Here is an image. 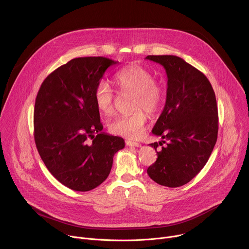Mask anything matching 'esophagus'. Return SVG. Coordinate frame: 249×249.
Listing matches in <instances>:
<instances>
[{"instance_id": "1", "label": "esophagus", "mask_w": 249, "mask_h": 249, "mask_svg": "<svg viewBox=\"0 0 249 249\" xmlns=\"http://www.w3.org/2000/svg\"><path fill=\"white\" fill-rule=\"evenodd\" d=\"M125 144L128 147H141L142 146L140 143H138V142H133V141H130V140H127L125 142Z\"/></svg>"}]
</instances>
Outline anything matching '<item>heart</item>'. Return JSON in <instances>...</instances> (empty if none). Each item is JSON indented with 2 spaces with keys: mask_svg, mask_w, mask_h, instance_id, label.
<instances>
[{
  "mask_svg": "<svg viewBox=\"0 0 249 249\" xmlns=\"http://www.w3.org/2000/svg\"><path fill=\"white\" fill-rule=\"evenodd\" d=\"M114 82L120 92L133 93L131 108L136 110L111 121L109 131L117 136L138 139L143 134L147 122V114L142 109L150 114L157 112L161 104L162 90L150 71L136 65L119 71ZM93 97L97 109L102 114L108 116L113 113L115 95L107 83L99 82L96 85Z\"/></svg>",
  "mask_w": 249,
  "mask_h": 249,
  "instance_id": "b5f03b06",
  "label": "heart"
}]
</instances>
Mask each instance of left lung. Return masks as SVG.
<instances>
[{
    "label": "left lung",
    "mask_w": 249,
    "mask_h": 249,
    "mask_svg": "<svg viewBox=\"0 0 249 249\" xmlns=\"http://www.w3.org/2000/svg\"><path fill=\"white\" fill-rule=\"evenodd\" d=\"M160 64L167 76L164 108L153 133L162 141L151 144L158 159L147 172L160 185L179 187L188 183L207 163L219 129L216 95L207 77L173 55H149Z\"/></svg>",
    "instance_id": "1"
}]
</instances>
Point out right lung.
<instances>
[{
	"mask_svg": "<svg viewBox=\"0 0 249 249\" xmlns=\"http://www.w3.org/2000/svg\"><path fill=\"white\" fill-rule=\"evenodd\" d=\"M118 62L104 57L69 61L42 83L34 105V141L55 178L75 191H89L110 173L122 138L101 132L93 92L105 71Z\"/></svg>",
	"mask_w": 249,
	"mask_h": 249,
	"instance_id": "right-lung-1",
	"label": "right lung"
}]
</instances>
